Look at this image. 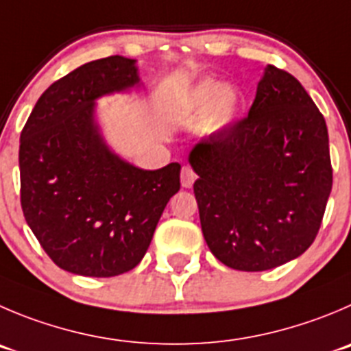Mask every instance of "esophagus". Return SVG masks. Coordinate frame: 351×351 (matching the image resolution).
<instances>
[{
	"instance_id": "34e87169",
	"label": "esophagus",
	"mask_w": 351,
	"mask_h": 351,
	"mask_svg": "<svg viewBox=\"0 0 351 351\" xmlns=\"http://www.w3.org/2000/svg\"><path fill=\"white\" fill-rule=\"evenodd\" d=\"M195 179H196L195 170H193L189 165L182 167V170H181V182H182V186H184V188H191L193 182H195Z\"/></svg>"
}]
</instances>
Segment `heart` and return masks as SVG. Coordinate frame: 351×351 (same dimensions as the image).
Wrapping results in <instances>:
<instances>
[{
	"label": "heart",
	"instance_id": "heart-1",
	"mask_svg": "<svg viewBox=\"0 0 351 351\" xmlns=\"http://www.w3.org/2000/svg\"><path fill=\"white\" fill-rule=\"evenodd\" d=\"M182 112L188 117L202 115V128L206 132L229 129L241 112V96L236 89L226 88L215 79H203L182 101Z\"/></svg>",
	"mask_w": 351,
	"mask_h": 351
}]
</instances>
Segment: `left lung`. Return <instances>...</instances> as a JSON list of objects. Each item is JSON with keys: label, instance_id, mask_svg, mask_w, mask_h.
Returning a JSON list of instances; mask_svg holds the SVG:
<instances>
[{"label": "left lung", "instance_id": "obj_1", "mask_svg": "<svg viewBox=\"0 0 351 351\" xmlns=\"http://www.w3.org/2000/svg\"><path fill=\"white\" fill-rule=\"evenodd\" d=\"M203 238L223 265L279 267L310 248L332 188L326 120L303 86L267 65L245 119L189 153Z\"/></svg>", "mask_w": 351, "mask_h": 351}]
</instances>
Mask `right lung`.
<instances>
[{
	"label": "right lung",
	"mask_w": 351,
	"mask_h": 351,
	"mask_svg": "<svg viewBox=\"0 0 351 351\" xmlns=\"http://www.w3.org/2000/svg\"><path fill=\"white\" fill-rule=\"evenodd\" d=\"M139 82L136 60L81 65L41 95L20 134V203L49 258L86 278H113L145 256L181 165L143 170L112 153L95 99Z\"/></svg>",
	"instance_id": "right-lung-1"
}]
</instances>
